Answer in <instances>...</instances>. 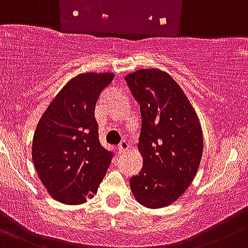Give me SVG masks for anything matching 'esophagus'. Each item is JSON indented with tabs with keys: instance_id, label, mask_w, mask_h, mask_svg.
Instances as JSON below:
<instances>
[{
	"instance_id": "1",
	"label": "esophagus",
	"mask_w": 248,
	"mask_h": 248,
	"mask_svg": "<svg viewBox=\"0 0 248 248\" xmlns=\"http://www.w3.org/2000/svg\"><path fill=\"white\" fill-rule=\"evenodd\" d=\"M128 150H129V143L126 142V141H122V142L119 143V146H118V152H119V155L126 152Z\"/></svg>"
}]
</instances>
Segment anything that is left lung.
I'll use <instances>...</instances> for the list:
<instances>
[{
  "label": "left lung",
  "mask_w": 248,
  "mask_h": 248,
  "mask_svg": "<svg viewBox=\"0 0 248 248\" xmlns=\"http://www.w3.org/2000/svg\"><path fill=\"white\" fill-rule=\"evenodd\" d=\"M140 105V173L130 178L136 201L147 208L175 202L196 176L203 136L196 110L178 82L163 70L139 69L125 77Z\"/></svg>",
  "instance_id": "left-lung-1"
}]
</instances>
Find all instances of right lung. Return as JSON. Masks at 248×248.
<instances>
[{
    "mask_svg": "<svg viewBox=\"0 0 248 248\" xmlns=\"http://www.w3.org/2000/svg\"><path fill=\"white\" fill-rule=\"evenodd\" d=\"M113 73H82L63 86L37 123L32 163L52 197L81 204L105 178L113 153L98 139L95 107Z\"/></svg>",
    "mask_w": 248,
    "mask_h": 248,
    "instance_id": "right-lung-1",
    "label": "right lung"
}]
</instances>
